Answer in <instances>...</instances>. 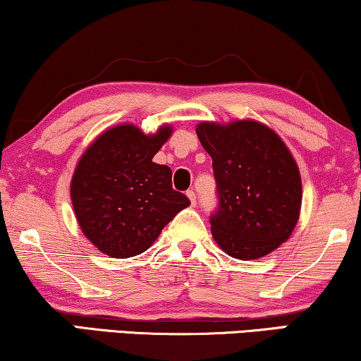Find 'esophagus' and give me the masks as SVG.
Masks as SVG:
<instances>
[{
    "label": "esophagus",
    "instance_id": "obj_1",
    "mask_svg": "<svg viewBox=\"0 0 361 361\" xmlns=\"http://www.w3.org/2000/svg\"><path fill=\"white\" fill-rule=\"evenodd\" d=\"M187 197L190 199V204L195 207V204H197V202H195V192L194 190H187Z\"/></svg>",
    "mask_w": 361,
    "mask_h": 361
}]
</instances>
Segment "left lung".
<instances>
[{"instance_id": "1", "label": "left lung", "mask_w": 361, "mask_h": 361, "mask_svg": "<svg viewBox=\"0 0 361 361\" xmlns=\"http://www.w3.org/2000/svg\"><path fill=\"white\" fill-rule=\"evenodd\" d=\"M209 152L219 192L212 236L231 258L250 261L279 248L298 225L300 172L278 133L255 120L202 121L195 128Z\"/></svg>"}]
</instances>
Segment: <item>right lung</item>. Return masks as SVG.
Here are the masks:
<instances>
[{"instance_id": "right-lung-1", "label": "right lung", "mask_w": 361, "mask_h": 361, "mask_svg": "<svg viewBox=\"0 0 361 361\" xmlns=\"http://www.w3.org/2000/svg\"><path fill=\"white\" fill-rule=\"evenodd\" d=\"M172 135L171 125L142 133L131 123L103 131L77 162L71 199L83 235L111 258H131L190 205L172 189V171L152 157Z\"/></svg>"}]
</instances>
